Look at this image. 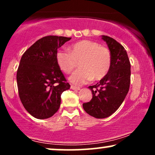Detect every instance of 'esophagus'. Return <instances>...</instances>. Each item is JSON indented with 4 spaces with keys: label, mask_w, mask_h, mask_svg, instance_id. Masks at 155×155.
<instances>
[{
    "label": "esophagus",
    "mask_w": 155,
    "mask_h": 155,
    "mask_svg": "<svg viewBox=\"0 0 155 155\" xmlns=\"http://www.w3.org/2000/svg\"><path fill=\"white\" fill-rule=\"evenodd\" d=\"M71 88L72 90H80L79 87L76 86V85H71Z\"/></svg>",
    "instance_id": "34e87169"
}]
</instances>
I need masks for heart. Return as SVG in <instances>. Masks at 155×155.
<instances>
[{
  "instance_id": "1",
  "label": "heart",
  "mask_w": 155,
  "mask_h": 155,
  "mask_svg": "<svg viewBox=\"0 0 155 155\" xmlns=\"http://www.w3.org/2000/svg\"><path fill=\"white\" fill-rule=\"evenodd\" d=\"M56 61L65 74H70L79 62L80 68L70 76L75 84H83L94 79L101 80L109 71L111 65V54L107 47L97 42L82 40L73 44L66 49H58Z\"/></svg>"
}]
</instances>
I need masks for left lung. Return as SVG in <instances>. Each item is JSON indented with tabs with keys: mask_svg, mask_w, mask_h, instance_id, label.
<instances>
[{
	"mask_svg": "<svg viewBox=\"0 0 155 155\" xmlns=\"http://www.w3.org/2000/svg\"><path fill=\"white\" fill-rule=\"evenodd\" d=\"M111 54V65L105 77L89 88L92 98L83 104L84 111L90 116L103 119L111 116L122 104L130 84V63L123 46L115 39L103 35Z\"/></svg>",
	"mask_w": 155,
	"mask_h": 155,
	"instance_id": "left-lung-1",
	"label": "left lung"
}]
</instances>
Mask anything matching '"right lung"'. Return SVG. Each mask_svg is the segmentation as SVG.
I'll use <instances>...</instances> for the list:
<instances>
[{
    "instance_id": "obj_1",
    "label": "right lung",
    "mask_w": 155,
    "mask_h": 155,
    "mask_svg": "<svg viewBox=\"0 0 155 155\" xmlns=\"http://www.w3.org/2000/svg\"><path fill=\"white\" fill-rule=\"evenodd\" d=\"M71 38L48 35L35 41L21 58L17 72L19 98L35 118L52 117L59 109L61 94L70 89L56 61V52Z\"/></svg>"
}]
</instances>
